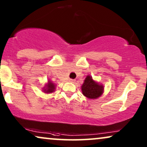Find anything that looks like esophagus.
Here are the masks:
<instances>
[{"mask_svg":"<svg viewBox=\"0 0 147 147\" xmlns=\"http://www.w3.org/2000/svg\"><path fill=\"white\" fill-rule=\"evenodd\" d=\"M75 81H76V80H73V79H69V82H71V83H74V82H75Z\"/></svg>","mask_w":147,"mask_h":147,"instance_id":"34e87169","label":"esophagus"}]
</instances>
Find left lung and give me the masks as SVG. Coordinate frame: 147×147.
<instances>
[{"label":"left lung","instance_id":"obj_1","mask_svg":"<svg viewBox=\"0 0 147 147\" xmlns=\"http://www.w3.org/2000/svg\"><path fill=\"white\" fill-rule=\"evenodd\" d=\"M81 88L83 95L90 99L99 98L104 92V86L94 81L90 75L86 76Z\"/></svg>","mask_w":147,"mask_h":147}]
</instances>
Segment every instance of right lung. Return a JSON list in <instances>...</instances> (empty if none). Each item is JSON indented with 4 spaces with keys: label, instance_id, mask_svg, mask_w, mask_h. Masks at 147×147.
Returning a JSON list of instances; mask_svg holds the SVG:
<instances>
[{
    "label": "right lung",
    "instance_id": "1",
    "mask_svg": "<svg viewBox=\"0 0 147 147\" xmlns=\"http://www.w3.org/2000/svg\"><path fill=\"white\" fill-rule=\"evenodd\" d=\"M55 85L53 83H52L50 80L49 81H48L47 84H46L45 86L43 89V92L47 94L52 93V92L55 91Z\"/></svg>",
    "mask_w": 147,
    "mask_h": 147
}]
</instances>
